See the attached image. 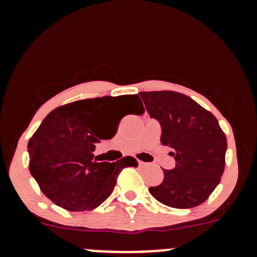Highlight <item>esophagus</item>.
<instances>
[{"instance_id":"1","label":"esophagus","mask_w":257,"mask_h":257,"mask_svg":"<svg viewBox=\"0 0 257 257\" xmlns=\"http://www.w3.org/2000/svg\"><path fill=\"white\" fill-rule=\"evenodd\" d=\"M138 164H139V167H145L146 166V163H144V162H141V161H138Z\"/></svg>"}]
</instances>
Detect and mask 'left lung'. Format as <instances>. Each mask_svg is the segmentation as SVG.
I'll list each match as a JSON object with an SVG mask.
<instances>
[{
  "instance_id": "1",
  "label": "left lung",
  "mask_w": 257,
  "mask_h": 257,
  "mask_svg": "<svg viewBox=\"0 0 257 257\" xmlns=\"http://www.w3.org/2000/svg\"><path fill=\"white\" fill-rule=\"evenodd\" d=\"M139 95L161 123L162 144L174 150L176 161L174 169H164L163 182L150 188V193L172 208L202 204L225 170L227 139L216 117L178 91H141Z\"/></svg>"
}]
</instances>
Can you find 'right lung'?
Masks as SVG:
<instances>
[{"mask_svg": "<svg viewBox=\"0 0 257 257\" xmlns=\"http://www.w3.org/2000/svg\"><path fill=\"white\" fill-rule=\"evenodd\" d=\"M132 102L145 112L137 94L77 100L54 108L29 141L31 175L44 196L69 211L91 210L113 191L119 173L138 167L134 157L114 163L96 162L93 151L100 140L111 139L116 128L106 126L111 112Z\"/></svg>", "mask_w": 257, "mask_h": 257, "instance_id": "obj_1", "label": "right lung"}]
</instances>
